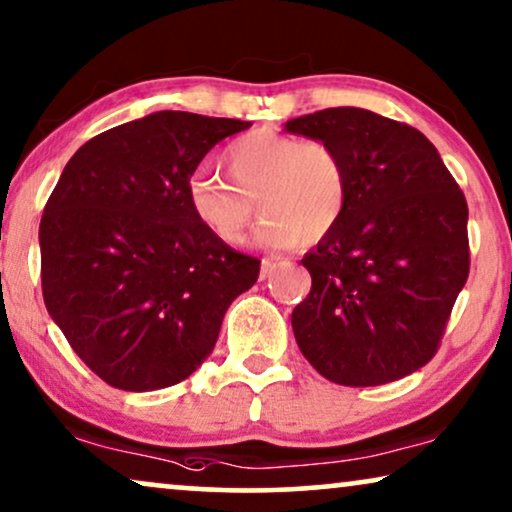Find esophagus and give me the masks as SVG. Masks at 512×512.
I'll list each match as a JSON object with an SVG mask.
<instances>
[{"label":"esophagus","mask_w":512,"mask_h":512,"mask_svg":"<svg viewBox=\"0 0 512 512\" xmlns=\"http://www.w3.org/2000/svg\"><path fill=\"white\" fill-rule=\"evenodd\" d=\"M273 273H276V259L264 257L262 259V269H259V278L266 280V278H271Z\"/></svg>","instance_id":"obj_1"}]
</instances>
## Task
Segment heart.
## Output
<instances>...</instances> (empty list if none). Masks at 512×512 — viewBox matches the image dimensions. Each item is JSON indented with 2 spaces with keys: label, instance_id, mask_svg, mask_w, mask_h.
Instances as JSON below:
<instances>
[{
  "label": "heart",
  "instance_id": "b5f03b06",
  "mask_svg": "<svg viewBox=\"0 0 512 512\" xmlns=\"http://www.w3.org/2000/svg\"><path fill=\"white\" fill-rule=\"evenodd\" d=\"M220 160L235 187L199 171L185 199L192 218L232 246L253 225V199L266 215L259 236L276 248L327 239L348 211V167L327 141L255 129L229 143Z\"/></svg>",
  "mask_w": 512,
  "mask_h": 512
}]
</instances>
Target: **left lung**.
<instances>
[{
	"label": "left lung",
	"mask_w": 512,
	"mask_h": 512,
	"mask_svg": "<svg viewBox=\"0 0 512 512\" xmlns=\"http://www.w3.org/2000/svg\"><path fill=\"white\" fill-rule=\"evenodd\" d=\"M334 146L350 174L341 225L306 253L299 350L331 383L373 387L422 369L469 278V206L427 136L355 106L287 120Z\"/></svg>",
	"instance_id": "1"
}]
</instances>
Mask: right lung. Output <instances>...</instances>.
<instances>
[{"instance_id":"add662e5","label":"right lung","mask_w":512,"mask_h":512,"mask_svg":"<svg viewBox=\"0 0 512 512\" xmlns=\"http://www.w3.org/2000/svg\"><path fill=\"white\" fill-rule=\"evenodd\" d=\"M250 122L157 111L83 143L39 225L50 318L104 383L176 385L204 364L259 259L192 218L185 185L215 143Z\"/></svg>"}]
</instances>
